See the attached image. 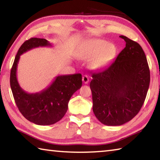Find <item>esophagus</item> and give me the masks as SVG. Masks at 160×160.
Masks as SVG:
<instances>
[{"label": "esophagus", "instance_id": "obj_1", "mask_svg": "<svg viewBox=\"0 0 160 160\" xmlns=\"http://www.w3.org/2000/svg\"><path fill=\"white\" fill-rule=\"evenodd\" d=\"M89 78L88 75H84L82 77V82L84 84H88L89 82Z\"/></svg>", "mask_w": 160, "mask_h": 160}]
</instances>
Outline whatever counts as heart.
Masks as SVG:
<instances>
[{
	"instance_id": "heart-1",
	"label": "heart",
	"mask_w": 160,
	"mask_h": 160,
	"mask_svg": "<svg viewBox=\"0 0 160 160\" xmlns=\"http://www.w3.org/2000/svg\"><path fill=\"white\" fill-rule=\"evenodd\" d=\"M117 51L114 44L96 39L86 43L78 51V57L83 61L92 60V68L98 70L108 66L115 58Z\"/></svg>"
}]
</instances>
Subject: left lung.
I'll return each instance as SVG.
<instances>
[{"instance_id": "8db88e82", "label": "left lung", "mask_w": 160, "mask_h": 160, "mask_svg": "<svg viewBox=\"0 0 160 160\" xmlns=\"http://www.w3.org/2000/svg\"><path fill=\"white\" fill-rule=\"evenodd\" d=\"M126 47L107 69L92 75L93 112L102 123L121 126L140 112L150 81L146 56L139 44L121 35Z\"/></svg>"}]
</instances>
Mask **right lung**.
<instances>
[{
    "mask_svg": "<svg viewBox=\"0 0 160 160\" xmlns=\"http://www.w3.org/2000/svg\"><path fill=\"white\" fill-rule=\"evenodd\" d=\"M52 44L45 39L31 38L19 48L10 71V88L16 105L24 117L37 125H52L61 120L68 110L72 94L82 86V75L75 73L56 76L44 90L28 93L20 86L17 78V68L20 56L32 48Z\"/></svg>",
    "mask_w": 160,
    "mask_h": 160,
    "instance_id": "obj_1",
    "label": "right lung"
}]
</instances>
